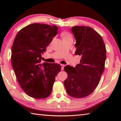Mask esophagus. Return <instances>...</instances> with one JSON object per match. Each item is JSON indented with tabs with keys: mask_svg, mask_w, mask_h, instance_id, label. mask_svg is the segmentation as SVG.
Masks as SVG:
<instances>
[{
	"mask_svg": "<svg viewBox=\"0 0 121 121\" xmlns=\"http://www.w3.org/2000/svg\"><path fill=\"white\" fill-rule=\"evenodd\" d=\"M61 68H62V70H63L64 67H65V65H61Z\"/></svg>",
	"mask_w": 121,
	"mask_h": 121,
	"instance_id": "1",
	"label": "esophagus"
}]
</instances>
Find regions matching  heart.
<instances>
[{
  "label": "heart",
  "mask_w": 121,
  "mask_h": 121,
  "mask_svg": "<svg viewBox=\"0 0 121 121\" xmlns=\"http://www.w3.org/2000/svg\"><path fill=\"white\" fill-rule=\"evenodd\" d=\"M62 37L63 39H66V38H72L71 35L68 32H63L62 34Z\"/></svg>",
  "instance_id": "obj_1"
}]
</instances>
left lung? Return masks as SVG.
Listing matches in <instances>:
<instances>
[{"label": "left lung", "instance_id": "8db88e82", "mask_svg": "<svg viewBox=\"0 0 121 121\" xmlns=\"http://www.w3.org/2000/svg\"><path fill=\"white\" fill-rule=\"evenodd\" d=\"M76 40L75 55L81 56L75 68L65 66L68 78L64 82L69 96L82 98L88 96L98 85L104 69L106 49L101 36L89 26H75L71 29Z\"/></svg>", "mask_w": 121, "mask_h": 121}]
</instances>
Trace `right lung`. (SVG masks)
<instances>
[{
  "label": "right lung",
  "mask_w": 121,
  "mask_h": 121,
  "mask_svg": "<svg viewBox=\"0 0 121 121\" xmlns=\"http://www.w3.org/2000/svg\"><path fill=\"white\" fill-rule=\"evenodd\" d=\"M56 25L30 24L17 33L11 49V63L18 83L28 96L43 99L51 93L61 66L42 63V55L57 34Z\"/></svg>",
  "instance_id": "1"
}]
</instances>
